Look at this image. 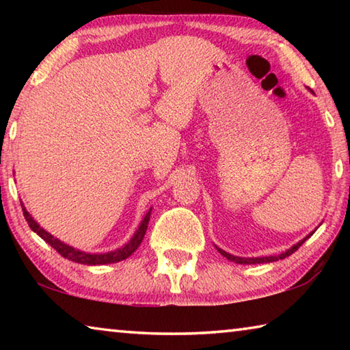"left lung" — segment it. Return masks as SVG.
Instances as JSON below:
<instances>
[{
  "mask_svg": "<svg viewBox=\"0 0 350 350\" xmlns=\"http://www.w3.org/2000/svg\"><path fill=\"white\" fill-rule=\"evenodd\" d=\"M312 233H313V232H312ZM312 233H310L309 236H306V238H304L303 241H299L298 244H295L293 247H290L288 250H286V252L281 253V254H278V256H262V258H239V256H233V254H230V253H227V252L221 250V248H219V247H216V248H217V252L222 254V256H225V258H227L228 260H233V262H236V264H264V262H275V260L284 259V258L290 256V254H292V253H295L296 250H298V248H299L301 245L304 244L306 239H309V238H310Z\"/></svg>",
  "mask_w": 350,
  "mask_h": 350,
  "instance_id": "left-lung-1",
  "label": "left lung"
}]
</instances>
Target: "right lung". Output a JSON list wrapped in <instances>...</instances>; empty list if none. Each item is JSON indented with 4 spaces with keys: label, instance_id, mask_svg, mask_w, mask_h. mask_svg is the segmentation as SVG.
I'll use <instances>...</instances> for the list:
<instances>
[{
    "label": "right lung",
    "instance_id": "obj_1",
    "mask_svg": "<svg viewBox=\"0 0 350 350\" xmlns=\"http://www.w3.org/2000/svg\"><path fill=\"white\" fill-rule=\"evenodd\" d=\"M21 206H23V215H25L26 221L32 232L37 233L40 238L44 239L51 247H54L63 258L74 260V262H79V264H86V265L112 264V262H118V260H123L128 256H131V254L137 250V247L142 244V241H144V236H145L146 228H148V222H150V216H151V208H150V211L145 215L144 221L140 222L139 228L135 230V233L131 238V241H129L128 244H125L123 247L117 248V250H114V252H108V253H86V252L77 250V248L70 247L68 244H64V242L54 238L51 233H47L44 228H41L40 225L33 221V217L29 215V211L25 208L23 202H21Z\"/></svg>",
    "mask_w": 350,
    "mask_h": 350
}]
</instances>
